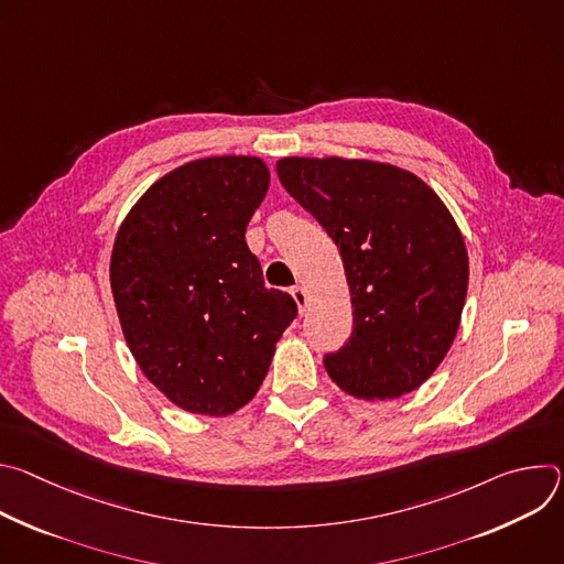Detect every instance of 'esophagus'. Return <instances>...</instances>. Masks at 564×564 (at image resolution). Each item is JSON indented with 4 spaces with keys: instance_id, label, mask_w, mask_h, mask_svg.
I'll list each match as a JSON object with an SVG mask.
<instances>
[{
    "instance_id": "34e87169",
    "label": "esophagus",
    "mask_w": 564,
    "mask_h": 564,
    "mask_svg": "<svg viewBox=\"0 0 564 564\" xmlns=\"http://www.w3.org/2000/svg\"><path fill=\"white\" fill-rule=\"evenodd\" d=\"M292 299H294L299 312L303 314V312H305V305H307V292H305L301 285H296V288H292Z\"/></svg>"
}]
</instances>
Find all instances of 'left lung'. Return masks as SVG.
I'll list each match as a JSON object with an SVG mask.
<instances>
[{
  "label": "left lung",
  "mask_w": 564,
  "mask_h": 564,
  "mask_svg": "<svg viewBox=\"0 0 564 564\" xmlns=\"http://www.w3.org/2000/svg\"><path fill=\"white\" fill-rule=\"evenodd\" d=\"M276 174L339 248L352 335L324 357L359 399L420 388L446 357L462 318L468 254L442 198L415 174L375 160L281 158Z\"/></svg>",
  "instance_id": "8db88e82"
}]
</instances>
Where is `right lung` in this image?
I'll use <instances>...</instances> for the list:
<instances>
[{"label": "right lung", "mask_w": 564, "mask_h": 564, "mask_svg": "<svg viewBox=\"0 0 564 564\" xmlns=\"http://www.w3.org/2000/svg\"><path fill=\"white\" fill-rule=\"evenodd\" d=\"M270 187L254 155H212L158 178L122 220L111 292L127 346L172 404L223 417L261 388L296 303L268 290L246 227Z\"/></svg>", "instance_id": "1"}]
</instances>
